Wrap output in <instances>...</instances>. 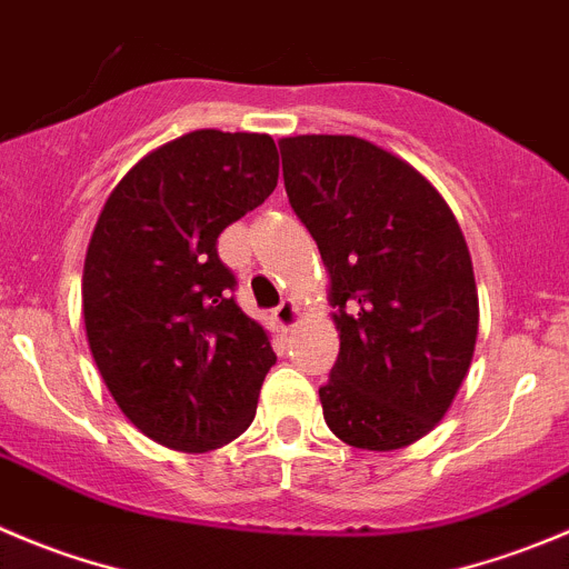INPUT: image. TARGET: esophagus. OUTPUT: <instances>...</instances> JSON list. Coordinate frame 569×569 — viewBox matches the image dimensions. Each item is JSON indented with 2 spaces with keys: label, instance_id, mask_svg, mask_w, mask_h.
Instances as JSON below:
<instances>
[{
  "label": "esophagus",
  "instance_id": "esophagus-1",
  "mask_svg": "<svg viewBox=\"0 0 569 569\" xmlns=\"http://www.w3.org/2000/svg\"><path fill=\"white\" fill-rule=\"evenodd\" d=\"M273 321L279 323L281 332H290V329L299 323V307H296V301L290 299L281 301V305L273 310Z\"/></svg>",
  "mask_w": 569,
  "mask_h": 569
}]
</instances>
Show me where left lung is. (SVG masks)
I'll list each match as a JSON object with an SVG mask.
<instances>
[{"mask_svg":"<svg viewBox=\"0 0 569 569\" xmlns=\"http://www.w3.org/2000/svg\"><path fill=\"white\" fill-rule=\"evenodd\" d=\"M279 150L340 332L323 419L357 450H402L447 416L472 366L480 307L461 226L416 167L369 139L307 133Z\"/></svg>","mask_w":569,"mask_h":569,"instance_id":"8db88e82","label":"left lung"}]
</instances>
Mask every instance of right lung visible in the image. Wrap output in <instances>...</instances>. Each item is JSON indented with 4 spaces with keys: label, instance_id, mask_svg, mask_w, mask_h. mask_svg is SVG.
<instances>
[{
    "label": "right lung",
    "instance_id": "obj_1",
    "mask_svg": "<svg viewBox=\"0 0 569 569\" xmlns=\"http://www.w3.org/2000/svg\"><path fill=\"white\" fill-rule=\"evenodd\" d=\"M279 181L268 133H183L108 194L83 262L91 357L119 410L176 452L234 441L276 362L270 335L231 299L218 237Z\"/></svg>",
    "mask_w": 569,
    "mask_h": 569
}]
</instances>
